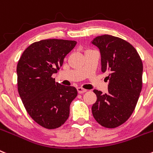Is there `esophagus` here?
I'll list each match as a JSON object with an SVG mask.
<instances>
[{"instance_id": "obj_1", "label": "esophagus", "mask_w": 153, "mask_h": 153, "mask_svg": "<svg viewBox=\"0 0 153 153\" xmlns=\"http://www.w3.org/2000/svg\"><path fill=\"white\" fill-rule=\"evenodd\" d=\"M77 91H78V94H83V93H85L87 91V90L84 89L82 88H77Z\"/></svg>"}]
</instances>
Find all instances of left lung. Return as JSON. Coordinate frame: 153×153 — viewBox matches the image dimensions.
I'll return each instance as SVG.
<instances>
[{
    "mask_svg": "<svg viewBox=\"0 0 153 153\" xmlns=\"http://www.w3.org/2000/svg\"><path fill=\"white\" fill-rule=\"evenodd\" d=\"M93 44L101 53L102 72L108 73V92L94 90L97 101L92 113L97 122L107 128L125 123L136 107L142 90L143 62L129 42L112 35L97 37Z\"/></svg>",
    "mask_w": 153,
    "mask_h": 153,
    "instance_id": "left-lung-1",
    "label": "left lung"
}]
</instances>
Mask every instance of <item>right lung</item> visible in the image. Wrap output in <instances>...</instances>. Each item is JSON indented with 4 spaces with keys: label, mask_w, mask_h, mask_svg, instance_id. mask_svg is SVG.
Instances as JSON below:
<instances>
[{
    "label": "right lung",
    "mask_w": 153,
    "mask_h": 153,
    "mask_svg": "<svg viewBox=\"0 0 153 153\" xmlns=\"http://www.w3.org/2000/svg\"><path fill=\"white\" fill-rule=\"evenodd\" d=\"M76 41L41 40L28 46L18 61L17 88L28 115L47 129L59 128L69 115V105L78 95L75 88L52 78L62 65Z\"/></svg>",
    "instance_id": "right-lung-1"
}]
</instances>
